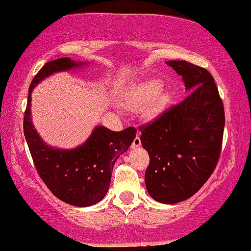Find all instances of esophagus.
<instances>
[{"label":"esophagus","mask_w":251,"mask_h":251,"mask_svg":"<svg viewBox=\"0 0 251 251\" xmlns=\"http://www.w3.org/2000/svg\"><path fill=\"white\" fill-rule=\"evenodd\" d=\"M140 146H141V140H140V138H139V135H137V137L134 138V140L132 142V146H131V148H132V149H137V148L140 147Z\"/></svg>","instance_id":"1"}]
</instances>
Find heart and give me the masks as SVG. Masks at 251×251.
Here are the masks:
<instances>
[{
    "mask_svg": "<svg viewBox=\"0 0 251 251\" xmlns=\"http://www.w3.org/2000/svg\"><path fill=\"white\" fill-rule=\"evenodd\" d=\"M162 89V82L151 79L135 85L125 100L126 108L130 110H142V117L148 121L157 119L168 103V97L159 93Z\"/></svg>",
    "mask_w": 251,
    "mask_h": 251,
    "instance_id": "obj_1",
    "label": "heart"
}]
</instances>
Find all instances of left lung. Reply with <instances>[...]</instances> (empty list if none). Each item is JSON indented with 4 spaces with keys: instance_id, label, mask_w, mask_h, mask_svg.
Instances as JSON below:
<instances>
[{
    "instance_id": "obj_1",
    "label": "left lung",
    "mask_w": 251,
    "mask_h": 251,
    "mask_svg": "<svg viewBox=\"0 0 251 251\" xmlns=\"http://www.w3.org/2000/svg\"><path fill=\"white\" fill-rule=\"evenodd\" d=\"M190 91L153 122L140 126L150 162L147 190L155 201L178 203L206 183L218 163L225 129L223 100L212 75L187 61H167Z\"/></svg>"
}]
</instances>
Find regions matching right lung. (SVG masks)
Listing matches in <instances>:
<instances>
[{
	"mask_svg": "<svg viewBox=\"0 0 251 251\" xmlns=\"http://www.w3.org/2000/svg\"><path fill=\"white\" fill-rule=\"evenodd\" d=\"M85 64L70 57L45 63L28 88L23 129L33 162L39 176L56 198L75 207H89L104 198L109 190L111 172L117 159L129 149L135 129L111 131L98 126L83 145L75 149L48 146L36 132L31 120V94L36 84L53 73L80 68Z\"/></svg>",
	"mask_w": 251,
	"mask_h": 251,
	"instance_id": "right-lung-1",
	"label": "right lung"
}]
</instances>
